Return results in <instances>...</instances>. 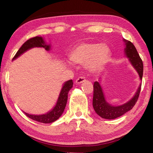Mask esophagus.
<instances>
[{
  "instance_id": "esophagus-1",
  "label": "esophagus",
  "mask_w": 153,
  "mask_h": 153,
  "mask_svg": "<svg viewBox=\"0 0 153 153\" xmlns=\"http://www.w3.org/2000/svg\"><path fill=\"white\" fill-rule=\"evenodd\" d=\"M85 80H86V79H85V77H78V78L76 79V84H82V83H83L84 82H85Z\"/></svg>"
}]
</instances>
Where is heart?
Here are the masks:
<instances>
[{"mask_svg":"<svg viewBox=\"0 0 153 153\" xmlns=\"http://www.w3.org/2000/svg\"><path fill=\"white\" fill-rule=\"evenodd\" d=\"M110 54V49L105 44L82 42L71 51L69 57L72 63L85 64L89 71L95 72L107 63Z\"/></svg>","mask_w":153,"mask_h":153,"instance_id":"heart-1","label":"heart"}]
</instances>
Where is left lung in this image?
I'll return each instance as SVG.
<instances>
[{
  "instance_id": "1",
  "label": "left lung",
  "mask_w": 153,
  "mask_h": 153,
  "mask_svg": "<svg viewBox=\"0 0 153 153\" xmlns=\"http://www.w3.org/2000/svg\"><path fill=\"white\" fill-rule=\"evenodd\" d=\"M123 44L125 45L123 53L131 65L139 76L140 80L139 86L133 97L128 101L120 105H113L108 103L106 100L105 96L101 86L100 84V76L98 80L94 83V94H93L92 105L93 108L98 115L106 120H114L121 117L128 111H130L135 105L138 100L142 85V76H143V63L140 57L136 48L132 43L123 38Z\"/></svg>"
}]
</instances>
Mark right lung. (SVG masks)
Segmentation results:
<instances>
[{
  "mask_svg": "<svg viewBox=\"0 0 153 153\" xmlns=\"http://www.w3.org/2000/svg\"><path fill=\"white\" fill-rule=\"evenodd\" d=\"M33 48H45L46 51H49L51 49V45L46 42L45 38L42 36H36L34 38L27 40L22 46V47L18 50L16 55L13 59V61L15 60L25 52ZM73 84L72 79L68 80L63 83L55 105L47 113L42 114V115H32V114L27 113L24 111V113L29 118L40 123H50L56 121L63 113L67 104V98H68L67 97L68 92L73 87Z\"/></svg>",
  "mask_w": 153,
  "mask_h": 153,
  "instance_id": "1",
  "label": "right lung"
}]
</instances>
